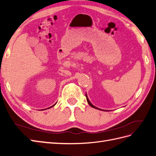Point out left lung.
<instances>
[{
    "label": "left lung",
    "mask_w": 156,
    "mask_h": 156,
    "mask_svg": "<svg viewBox=\"0 0 156 156\" xmlns=\"http://www.w3.org/2000/svg\"><path fill=\"white\" fill-rule=\"evenodd\" d=\"M85 96H86V98H87V102H88V104H89V105L91 107L94 108H96V109H98V110H101V109H100V108H98L96 107L95 106H94V105H92V103H91V102H90V101L89 100V98H88V97H87V93L85 94ZM101 111H102V110H101Z\"/></svg>",
    "instance_id": "8db88e82"
}]
</instances>
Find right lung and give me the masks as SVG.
<instances>
[{"instance_id": "right-lung-1", "label": "right lung", "mask_w": 156, "mask_h": 156, "mask_svg": "<svg viewBox=\"0 0 156 156\" xmlns=\"http://www.w3.org/2000/svg\"><path fill=\"white\" fill-rule=\"evenodd\" d=\"M55 105H53V106H51V107H49V108H50L51 107H54V106H55Z\"/></svg>"}]
</instances>
